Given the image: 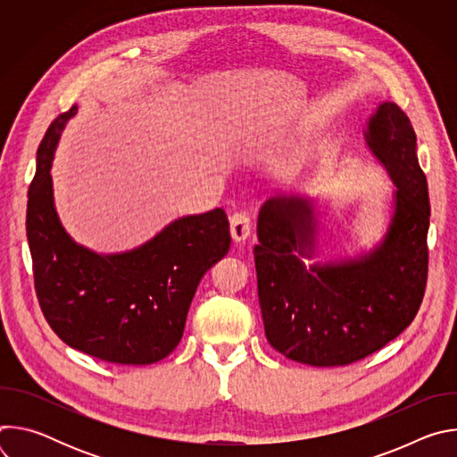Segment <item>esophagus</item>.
<instances>
[{
  "label": "esophagus",
  "mask_w": 457,
  "mask_h": 457,
  "mask_svg": "<svg viewBox=\"0 0 457 457\" xmlns=\"http://www.w3.org/2000/svg\"><path fill=\"white\" fill-rule=\"evenodd\" d=\"M229 226H231V237L237 242H242L249 237L251 233V217L245 212H237L231 215L229 219Z\"/></svg>",
  "instance_id": "1"
}]
</instances>
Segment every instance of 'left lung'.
I'll list each match as a JSON object with an SVG mask.
<instances>
[{
  "mask_svg": "<svg viewBox=\"0 0 457 457\" xmlns=\"http://www.w3.org/2000/svg\"><path fill=\"white\" fill-rule=\"evenodd\" d=\"M365 141L396 184L393 220L374 251L305 266L316 240L312 204L280 195L258 213L254 268L266 338L305 365L340 367L379 351L409 328L425 295L430 204L412 122L396 103H381Z\"/></svg>",
  "mask_w": 457,
  "mask_h": 457,
  "instance_id": "1",
  "label": "left lung"
}]
</instances>
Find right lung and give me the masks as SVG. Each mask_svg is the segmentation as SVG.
Here are the masks:
<instances>
[{
	"mask_svg": "<svg viewBox=\"0 0 457 457\" xmlns=\"http://www.w3.org/2000/svg\"><path fill=\"white\" fill-rule=\"evenodd\" d=\"M76 110L48 126L29 187L37 302L52 331L72 349L110 363L150 365L179 345L201 278L229 249V220L222 208L182 217L119 254L76 244L57 219L50 177L61 129Z\"/></svg>",
	"mask_w": 457,
	"mask_h": 457,
	"instance_id": "obj_1",
	"label": "right lung"
}]
</instances>
